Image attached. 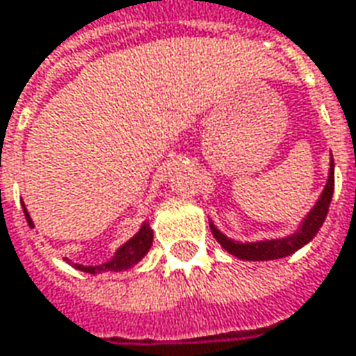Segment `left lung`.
Returning a JSON list of instances; mask_svg holds the SVG:
<instances>
[{
    "instance_id": "8db88e82",
    "label": "left lung",
    "mask_w": 356,
    "mask_h": 356,
    "mask_svg": "<svg viewBox=\"0 0 356 356\" xmlns=\"http://www.w3.org/2000/svg\"><path fill=\"white\" fill-rule=\"evenodd\" d=\"M332 194H334V158L330 152V171L326 185L322 188L318 200L314 204L311 211L303 217V221L299 223L296 231L282 236V238H270V240H257V242H238V240L229 238L227 234L217 229L216 225L209 219V229L216 240L221 244L223 250L229 254L244 259V261H273V259H282L288 255L296 254L298 250L307 246L311 240L316 236V232L321 231L324 219L328 216L330 202H332Z\"/></svg>"
}]
</instances>
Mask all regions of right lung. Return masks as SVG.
I'll return each mask as SVG.
<instances>
[{
    "label": "right lung",
    "mask_w": 356,
    "mask_h": 356,
    "mask_svg": "<svg viewBox=\"0 0 356 356\" xmlns=\"http://www.w3.org/2000/svg\"><path fill=\"white\" fill-rule=\"evenodd\" d=\"M22 208H24V217H26L30 229H34V221H32V217L28 213L24 204H22ZM152 238H154L152 229H150L148 221H145L140 225L137 234L118 248L108 261L101 263V265H81V263H72L70 259H66V261L78 268V270H83V273H89V275H95V273H122V270H129L131 267H135L148 254V250L152 246Z\"/></svg>",
    "instance_id": "1"
}]
</instances>
